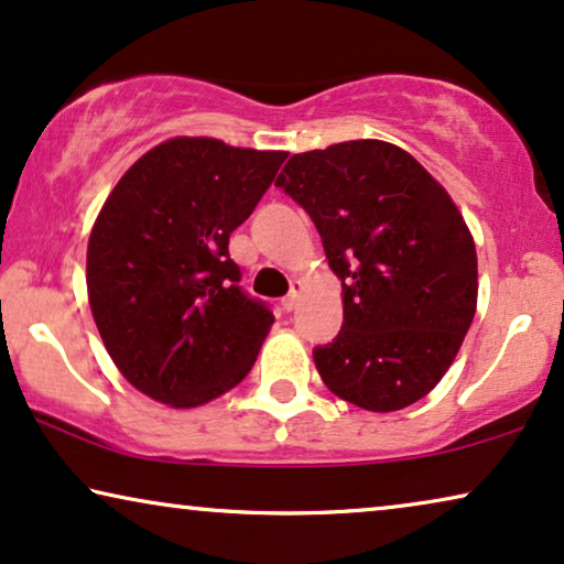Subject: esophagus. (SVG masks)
<instances>
[{
  "instance_id": "esophagus-1",
  "label": "esophagus",
  "mask_w": 564,
  "mask_h": 564,
  "mask_svg": "<svg viewBox=\"0 0 564 564\" xmlns=\"http://www.w3.org/2000/svg\"><path fill=\"white\" fill-rule=\"evenodd\" d=\"M300 295H303V282H297V280H295V282H292V288H290V295L282 300V307H284V311H288V313L295 311Z\"/></svg>"
}]
</instances>
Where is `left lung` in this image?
<instances>
[{
	"label": "left lung",
	"mask_w": 564,
	"mask_h": 564,
	"mask_svg": "<svg viewBox=\"0 0 564 564\" xmlns=\"http://www.w3.org/2000/svg\"><path fill=\"white\" fill-rule=\"evenodd\" d=\"M274 184L311 215L341 280L344 326L313 349L326 388L375 413L429 395L477 307L475 241L446 189L372 138L295 153Z\"/></svg>",
	"instance_id": "1"
}]
</instances>
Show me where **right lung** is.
I'll return each instance as SVG.
<instances>
[{"label": "right lung", "instance_id": "right-lung-1", "mask_svg": "<svg viewBox=\"0 0 564 564\" xmlns=\"http://www.w3.org/2000/svg\"><path fill=\"white\" fill-rule=\"evenodd\" d=\"M284 159L182 135L115 184L89 236L87 292L107 354L143 395L195 408L249 375L274 315L238 288L228 238Z\"/></svg>", "mask_w": 564, "mask_h": 564}]
</instances>
